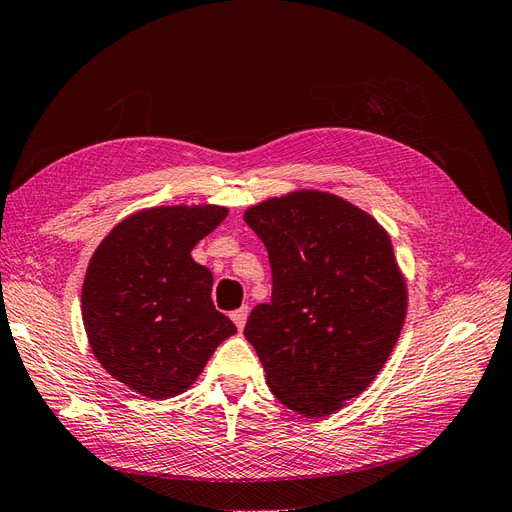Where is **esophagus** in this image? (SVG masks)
<instances>
[{
    "label": "esophagus",
    "mask_w": 512,
    "mask_h": 512,
    "mask_svg": "<svg viewBox=\"0 0 512 512\" xmlns=\"http://www.w3.org/2000/svg\"><path fill=\"white\" fill-rule=\"evenodd\" d=\"M246 317H249V306H240L238 310L232 312V321L236 323V327L242 332V327L246 323Z\"/></svg>",
    "instance_id": "1"
}]
</instances>
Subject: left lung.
Returning a JSON list of instances; mask_svg holds the SVG:
<instances>
[{"instance_id":"obj_1","label":"left lung","mask_w":512,"mask_h":512,"mask_svg":"<svg viewBox=\"0 0 512 512\" xmlns=\"http://www.w3.org/2000/svg\"><path fill=\"white\" fill-rule=\"evenodd\" d=\"M266 244L272 298L253 308L244 336L276 398L325 417L364 391L398 342L406 285L391 240L370 214L321 191L246 210Z\"/></svg>"}]
</instances>
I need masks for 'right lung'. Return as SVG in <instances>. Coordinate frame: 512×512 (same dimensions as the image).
I'll use <instances>...</instances> for the list:
<instances>
[{
    "label": "right lung",
    "mask_w": 512,
    "mask_h": 512,
    "mask_svg": "<svg viewBox=\"0 0 512 512\" xmlns=\"http://www.w3.org/2000/svg\"><path fill=\"white\" fill-rule=\"evenodd\" d=\"M227 217L221 206H163L121 221L97 246L82 321L97 361L151 400L189 389L236 325L212 304V274L191 249Z\"/></svg>",
    "instance_id": "1"
}]
</instances>
